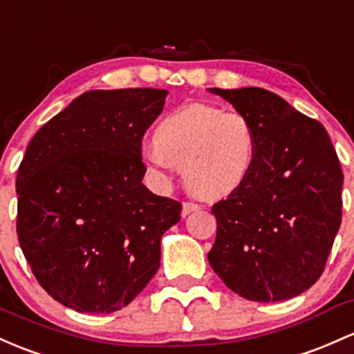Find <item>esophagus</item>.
Returning <instances> with one entry per match:
<instances>
[{
	"label": "esophagus",
	"instance_id": "34e87169",
	"mask_svg": "<svg viewBox=\"0 0 354 354\" xmlns=\"http://www.w3.org/2000/svg\"><path fill=\"white\" fill-rule=\"evenodd\" d=\"M200 208H201L200 205L195 203V201H185V203H183V212H181V215L186 216V215H189V213L198 212V209H200Z\"/></svg>",
	"mask_w": 354,
	"mask_h": 354
}]
</instances>
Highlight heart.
<instances>
[{
	"label": "heart",
	"mask_w": 354,
	"mask_h": 354,
	"mask_svg": "<svg viewBox=\"0 0 354 354\" xmlns=\"http://www.w3.org/2000/svg\"><path fill=\"white\" fill-rule=\"evenodd\" d=\"M154 147L146 153L151 168L181 166L189 192L201 198L230 195L250 174L257 154V133L245 114L192 104L158 124Z\"/></svg>",
	"instance_id": "heart-1"
}]
</instances>
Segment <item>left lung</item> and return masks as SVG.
Segmentation results:
<instances>
[{"label": "left lung", "instance_id": "left-lung-1", "mask_svg": "<svg viewBox=\"0 0 354 354\" xmlns=\"http://www.w3.org/2000/svg\"><path fill=\"white\" fill-rule=\"evenodd\" d=\"M245 114L257 133L254 168L213 205L208 260L239 296L284 301L324 272L341 225L343 171L324 126L260 87L209 88Z\"/></svg>", "mask_w": 354, "mask_h": 354}]
</instances>
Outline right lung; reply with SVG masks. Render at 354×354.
Instances as JSON below:
<instances>
[{
  "label": "right lung",
  "instance_id": "1",
  "mask_svg": "<svg viewBox=\"0 0 354 354\" xmlns=\"http://www.w3.org/2000/svg\"><path fill=\"white\" fill-rule=\"evenodd\" d=\"M161 88L88 91L33 136L18 168L17 234L35 279L79 313H114L159 269L181 203L142 185Z\"/></svg>",
  "mask_w": 354,
  "mask_h": 354
}]
</instances>
